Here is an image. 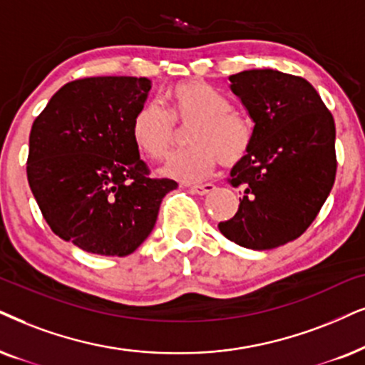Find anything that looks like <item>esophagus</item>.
I'll return each instance as SVG.
<instances>
[{"label": "esophagus", "instance_id": "1", "mask_svg": "<svg viewBox=\"0 0 365 365\" xmlns=\"http://www.w3.org/2000/svg\"><path fill=\"white\" fill-rule=\"evenodd\" d=\"M190 190L193 193H197V195H207V193L215 190V185H212V183H204V185H192Z\"/></svg>", "mask_w": 365, "mask_h": 365}]
</instances>
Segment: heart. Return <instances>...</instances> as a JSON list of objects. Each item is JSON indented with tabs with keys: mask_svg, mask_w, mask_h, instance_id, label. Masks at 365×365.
Returning <instances> with one entry per match:
<instances>
[{
	"mask_svg": "<svg viewBox=\"0 0 365 365\" xmlns=\"http://www.w3.org/2000/svg\"><path fill=\"white\" fill-rule=\"evenodd\" d=\"M170 114L158 103L143 104L133 116L131 135L136 146L153 160L165 158L177 141L178 129L192 128L193 148L170 156L163 175L180 182L204 180L222 161L241 163L252 145V126L232 109L225 96L205 82L180 84L168 92Z\"/></svg>",
	"mask_w": 365,
	"mask_h": 365,
	"instance_id": "1",
	"label": "heart"
}]
</instances>
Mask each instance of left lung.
Returning a JSON list of instances; mask_svg holds the SVG:
<instances>
[{
	"instance_id": "obj_1",
	"label": "left lung",
	"mask_w": 365,
	"mask_h": 365,
	"mask_svg": "<svg viewBox=\"0 0 365 365\" xmlns=\"http://www.w3.org/2000/svg\"><path fill=\"white\" fill-rule=\"evenodd\" d=\"M255 123L246 158L230 170L242 187L239 210L219 230L239 246L266 251L302 236L335 182V123L303 77L273 68L229 76Z\"/></svg>"
}]
</instances>
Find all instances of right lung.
I'll return each instance as SVG.
<instances>
[{
    "mask_svg": "<svg viewBox=\"0 0 365 365\" xmlns=\"http://www.w3.org/2000/svg\"><path fill=\"white\" fill-rule=\"evenodd\" d=\"M146 77H87L53 94L30 133L26 175L50 229L82 251L128 256L150 236L161 198L131 135Z\"/></svg>",
    "mask_w": 365,
    "mask_h": 365,
    "instance_id": "add662e5",
    "label": "right lung"
}]
</instances>
